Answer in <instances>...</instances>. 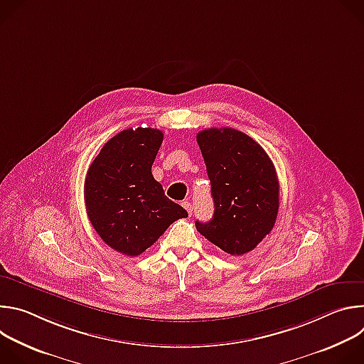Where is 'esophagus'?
<instances>
[{"label":"esophagus","mask_w":364,"mask_h":364,"mask_svg":"<svg viewBox=\"0 0 364 364\" xmlns=\"http://www.w3.org/2000/svg\"><path fill=\"white\" fill-rule=\"evenodd\" d=\"M181 205H183L184 209L187 210V213L191 216V213H193V204H191L190 201H187V200H186V201H183V203H181Z\"/></svg>","instance_id":"esophagus-1"}]
</instances>
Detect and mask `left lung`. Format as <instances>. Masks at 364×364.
I'll return each mask as SVG.
<instances>
[{
    "mask_svg": "<svg viewBox=\"0 0 364 364\" xmlns=\"http://www.w3.org/2000/svg\"><path fill=\"white\" fill-rule=\"evenodd\" d=\"M212 184L215 213L197 230L233 256L253 250L272 230L279 209V183L265 149L233 128L197 134Z\"/></svg>",
    "mask_w": 364,
    "mask_h": 364,
    "instance_id": "8db88e82",
    "label": "left lung"
}]
</instances>
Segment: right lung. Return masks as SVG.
I'll return each mask as SVG.
<instances>
[{
    "label": "right lung",
    "instance_id": "obj_1",
    "mask_svg": "<svg viewBox=\"0 0 364 364\" xmlns=\"http://www.w3.org/2000/svg\"><path fill=\"white\" fill-rule=\"evenodd\" d=\"M163 138L154 128L124 129L103 145L86 174L87 218L103 242L127 256L141 255L187 218L151 173Z\"/></svg>",
    "mask_w": 364,
    "mask_h": 364
}]
</instances>
